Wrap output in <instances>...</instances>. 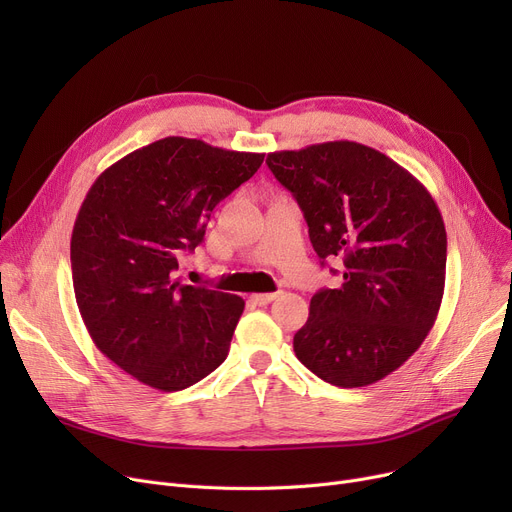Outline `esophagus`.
Here are the masks:
<instances>
[{
  "label": "esophagus",
  "instance_id": "obj_1",
  "mask_svg": "<svg viewBox=\"0 0 512 512\" xmlns=\"http://www.w3.org/2000/svg\"><path fill=\"white\" fill-rule=\"evenodd\" d=\"M280 292H263V294H251V301L255 303V305H267V303H272L276 297H278Z\"/></svg>",
  "mask_w": 512,
  "mask_h": 512
}]
</instances>
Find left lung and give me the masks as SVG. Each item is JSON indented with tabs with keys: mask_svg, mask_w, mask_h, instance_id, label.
<instances>
[{
	"mask_svg": "<svg viewBox=\"0 0 512 512\" xmlns=\"http://www.w3.org/2000/svg\"><path fill=\"white\" fill-rule=\"evenodd\" d=\"M265 164L303 209L321 265H344L338 288L313 294L294 353L338 388L386 378L440 311L446 230L436 201L411 172L355 141L274 151Z\"/></svg>",
	"mask_w": 512,
	"mask_h": 512,
	"instance_id": "8db88e82",
	"label": "left lung"
}]
</instances>
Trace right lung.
Listing matches in <instances>:
<instances>
[{"label": "right lung", "instance_id": "right-lung-1", "mask_svg": "<svg viewBox=\"0 0 512 512\" xmlns=\"http://www.w3.org/2000/svg\"><path fill=\"white\" fill-rule=\"evenodd\" d=\"M261 164L263 153L166 137L89 188L70 240L74 297L95 346L134 380L176 392L228 357L245 301L174 272L201 245L213 207Z\"/></svg>", "mask_w": 512, "mask_h": 512}]
</instances>
